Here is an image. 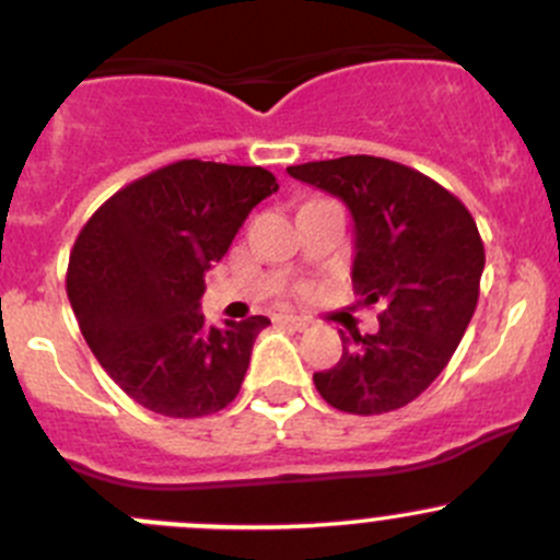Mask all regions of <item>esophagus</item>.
<instances>
[{
    "label": "esophagus",
    "mask_w": 560,
    "mask_h": 560,
    "mask_svg": "<svg viewBox=\"0 0 560 560\" xmlns=\"http://www.w3.org/2000/svg\"><path fill=\"white\" fill-rule=\"evenodd\" d=\"M279 322H284V325L295 327V330H308V327H312V322H308L306 316H298V314H281Z\"/></svg>",
    "instance_id": "1"
}]
</instances>
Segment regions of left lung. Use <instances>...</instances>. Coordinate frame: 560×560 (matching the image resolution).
I'll use <instances>...</instances> for the list:
<instances>
[{
    "label": "left lung",
    "mask_w": 560,
    "mask_h": 560,
    "mask_svg": "<svg viewBox=\"0 0 560 560\" xmlns=\"http://www.w3.org/2000/svg\"><path fill=\"white\" fill-rule=\"evenodd\" d=\"M287 173L347 202L354 292L365 306H382L376 332H341V360L314 374L316 389L349 415L411 404L447 369L477 308L485 268L477 222L442 184L382 156L306 162Z\"/></svg>",
    "instance_id": "obj_1"
}]
</instances>
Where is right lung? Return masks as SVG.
<instances>
[{
    "label": "right lung",
    "mask_w": 560,
    "mask_h": 560,
    "mask_svg": "<svg viewBox=\"0 0 560 560\" xmlns=\"http://www.w3.org/2000/svg\"><path fill=\"white\" fill-rule=\"evenodd\" d=\"M276 189L265 167L180 160L118 189L83 224L67 298L94 358L140 406L191 420L235 400L270 319L213 327L197 306L206 270Z\"/></svg>",
    "instance_id": "right-lung-1"
}]
</instances>
